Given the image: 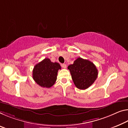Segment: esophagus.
I'll return each mask as SVG.
<instances>
[{
	"mask_svg": "<svg viewBox=\"0 0 128 128\" xmlns=\"http://www.w3.org/2000/svg\"><path fill=\"white\" fill-rule=\"evenodd\" d=\"M62 66L63 68H66V65L65 64H62Z\"/></svg>",
	"mask_w": 128,
	"mask_h": 128,
	"instance_id": "esophagus-1",
	"label": "esophagus"
}]
</instances>
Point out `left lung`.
Returning a JSON list of instances; mask_svg holds the SVG:
<instances>
[{
  "mask_svg": "<svg viewBox=\"0 0 128 128\" xmlns=\"http://www.w3.org/2000/svg\"><path fill=\"white\" fill-rule=\"evenodd\" d=\"M72 78L77 88L84 90L89 88L96 80L98 70L96 66L88 60L78 58L68 66Z\"/></svg>",
  "mask_w": 128,
  "mask_h": 128,
  "instance_id": "obj_1",
  "label": "left lung"
}]
</instances>
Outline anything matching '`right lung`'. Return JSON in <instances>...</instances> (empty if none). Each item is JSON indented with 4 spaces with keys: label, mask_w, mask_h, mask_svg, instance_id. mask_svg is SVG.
I'll return each mask as SVG.
<instances>
[{
    "label": "right lung",
    "mask_w": 128,
    "mask_h": 128,
    "mask_svg": "<svg viewBox=\"0 0 128 128\" xmlns=\"http://www.w3.org/2000/svg\"><path fill=\"white\" fill-rule=\"evenodd\" d=\"M59 70L61 66L58 62H52L50 58H46L34 66L32 78L40 86L50 88L55 83Z\"/></svg>",
    "instance_id": "obj_1"
}]
</instances>
